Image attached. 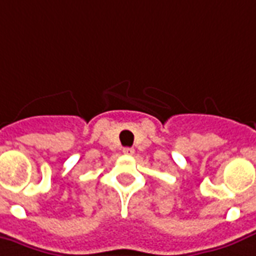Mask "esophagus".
I'll return each instance as SVG.
<instances>
[{"mask_svg":"<svg viewBox=\"0 0 256 256\" xmlns=\"http://www.w3.org/2000/svg\"><path fill=\"white\" fill-rule=\"evenodd\" d=\"M122 152H124V155H134V148H124Z\"/></svg>","mask_w":256,"mask_h":256,"instance_id":"1","label":"esophagus"}]
</instances>
